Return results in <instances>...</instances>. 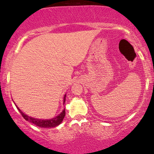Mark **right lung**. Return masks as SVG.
Instances as JSON below:
<instances>
[{
	"label": "right lung",
	"instance_id": "obj_1",
	"mask_svg": "<svg viewBox=\"0 0 154 154\" xmlns=\"http://www.w3.org/2000/svg\"><path fill=\"white\" fill-rule=\"evenodd\" d=\"M66 96H64L63 98V104L66 102ZM18 110L20 111V112L21 113L22 116L25 118L26 121H28L29 122L32 123V124H35L37 126H39L42 128H52V127H55V126H58L59 124H61V122L63 121L64 117H65L66 115V111L65 109L62 111V112L60 115H58V116H56L55 118H52V119H47V120H42V119H38V118H33L30 117V116H27L25 113H23L21 110L19 109V107H17Z\"/></svg>",
	"mask_w": 154,
	"mask_h": 154
}]
</instances>
